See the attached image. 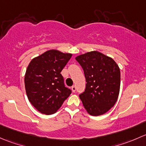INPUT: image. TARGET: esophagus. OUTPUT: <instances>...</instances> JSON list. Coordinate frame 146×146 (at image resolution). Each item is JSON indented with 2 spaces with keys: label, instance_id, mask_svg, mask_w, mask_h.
Wrapping results in <instances>:
<instances>
[{
  "label": "esophagus",
  "instance_id": "esophagus-1",
  "mask_svg": "<svg viewBox=\"0 0 146 146\" xmlns=\"http://www.w3.org/2000/svg\"><path fill=\"white\" fill-rule=\"evenodd\" d=\"M72 92H75L76 91V86H72Z\"/></svg>",
  "mask_w": 146,
  "mask_h": 146
}]
</instances>
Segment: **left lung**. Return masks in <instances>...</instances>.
Returning a JSON list of instances; mask_svg holds the SVG:
<instances>
[{"mask_svg": "<svg viewBox=\"0 0 146 146\" xmlns=\"http://www.w3.org/2000/svg\"><path fill=\"white\" fill-rule=\"evenodd\" d=\"M83 68L86 86L79 96L86 110L92 116L106 113L115 106L120 89V70L112 58L91 51L75 58Z\"/></svg>", "mask_w": 146, "mask_h": 146, "instance_id": "obj_1", "label": "left lung"}]
</instances>
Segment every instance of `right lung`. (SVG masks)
Listing matches in <instances>:
<instances>
[{
  "label": "right lung",
  "instance_id": "right-lung-1",
  "mask_svg": "<svg viewBox=\"0 0 146 146\" xmlns=\"http://www.w3.org/2000/svg\"><path fill=\"white\" fill-rule=\"evenodd\" d=\"M72 55L52 49L35 57L29 64L25 90L29 102L40 113H55L71 94L60 72Z\"/></svg>",
  "mask_w": 146,
  "mask_h": 146
}]
</instances>
